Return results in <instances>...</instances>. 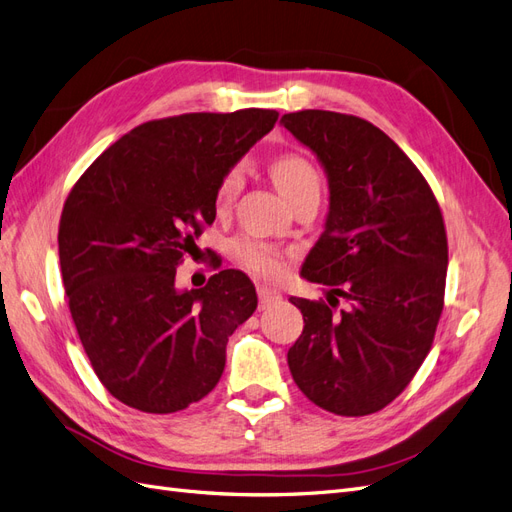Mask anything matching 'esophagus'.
Returning a JSON list of instances; mask_svg holds the SVG:
<instances>
[{
	"label": "esophagus",
	"mask_w": 512,
	"mask_h": 512,
	"mask_svg": "<svg viewBox=\"0 0 512 512\" xmlns=\"http://www.w3.org/2000/svg\"><path fill=\"white\" fill-rule=\"evenodd\" d=\"M258 301H260V307H269L277 301H282V292L271 286H258Z\"/></svg>",
	"instance_id": "34e87169"
}]
</instances>
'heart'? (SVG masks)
Returning <instances> with one entry per match:
<instances>
[{"mask_svg": "<svg viewBox=\"0 0 512 512\" xmlns=\"http://www.w3.org/2000/svg\"><path fill=\"white\" fill-rule=\"evenodd\" d=\"M269 173L275 183V188L288 200L297 198L309 190H318V173L314 164L301 153H282L269 164ZM243 188V170L239 166H232L224 175L220 188H218V205L226 207L239 196ZM235 256L239 258L245 269H250L258 275H277L284 265V254L273 245L258 243L243 239L235 243Z\"/></svg>", "mask_w": 512, "mask_h": 512, "instance_id": "b5f03b06", "label": "heart"}]
</instances>
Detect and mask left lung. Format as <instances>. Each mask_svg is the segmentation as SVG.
<instances>
[{"mask_svg": "<svg viewBox=\"0 0 512 512\" xmlns=\"http://www.w3.org/2000/svg\"><path fill=\"white\" fill-rule=\"evenodd\" d=\"M282 123L329 179L324 232L301 267L307 282L329 286V305L290 297L305 327L288 367L322 410L365 416L406 389L433 344L448 265L442 211L421 170L374 123L333 111Z\"/></svg>", "mask_w": 512, "mask_h": 512, "instance_id": "1", "label": "left lung"}]
</instances>
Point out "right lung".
Masks as SVG:
<instances>
[{"instance_id": "obj_1", "label": "right lung", "mask_w": 512, "mask_h": 512, "mask_svg": "<svg viewBox=\"0 0 512 512\" xmlns=\"http://www.w3.org/2000/svg\"><path fill=\"white\" fill-rule=\"evenodd\" d=\"M280 113H188L147 121L91 164L66 198L59 265L76 333L121 404L170 414L209 395L226 344L258 305L224 269L179 290L177 267L215 220L218 188Z\"/></svg>"}]
</instances>
